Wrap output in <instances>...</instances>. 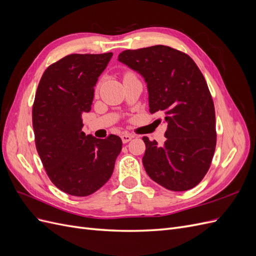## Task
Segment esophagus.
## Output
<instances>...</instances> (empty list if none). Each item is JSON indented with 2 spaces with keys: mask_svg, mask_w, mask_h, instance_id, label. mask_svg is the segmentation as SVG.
<instances>
[{
  "mask_svg": "<svg viewBox=\"0 0 256 256\" xmlns=\"http://www.w3.org/2000/svg\"><path fill=\"white\" fill-rule=\"evenodd\" d=\"M120 138H122V143H128L129 141H131V138H132L134 136L131 134H124L120 136Z\"/></svg>",
  "mask_w": 256,
  "mask_h": 256,
  "instance_id": "34e87169",
  "label": "esophagus"
}]
</instances>
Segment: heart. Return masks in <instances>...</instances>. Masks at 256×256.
Listing matches in <instances>:
<instances>
[{"label":"heart","instance_id":"b5f03b06","mask_svg":"<svg viewBox=\"0 0 256 256\" xmlns=\"http://www.w3.org/2000/svg\"><path fill=\"white\" fill-rule=\"evenodd\" d=\"M128 74H129V72H128Z\"/></svg>","mask_w":256,"mask_h":256}]
</instances>
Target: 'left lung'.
Segmentation results:
<instances>
[{"instance_id": "1", "label": "left lung", "mask_w": 256, "mask_h": 256, "mask_svg": "<svg viewBox=\"0 0 256 256\" xmlns=\"http://www.w3.org/2000/svg\"><path fill=\"white\" fill-rule=\"evenodd\" d=\"M118 60L144 76L150 112H162L168 122L164 145L143 136L146 173L171 191L196 187L216 143L214 100L203 74L187 53L162 44L125 50Z\"/></svg>"}]
</instances>
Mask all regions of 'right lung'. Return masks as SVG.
Segmentation results:
<instances>
[{"mask_svg": "<svg viewBox=\"0 0 256 256\" xmlns=\"http://www.w3.org/2000/svg\"><path fill=\"white\" fill-rule=\"evenodd\" d=\"M113 56L69 54L46 69L32 110L36 150L56 188L88 196L109 180L122 150L120 138L85 136L82 114L90 111L94 86Z\"/></svg>", "mask_w": 256, "mask_h": 256, "instance_id": "obj_1", "label": "right lung"}]
</instances>
